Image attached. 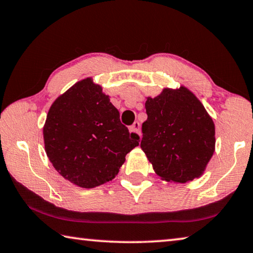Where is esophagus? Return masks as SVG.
<instances>
[{"instance_id":"1","label":"esophagus","mask_w":253,"mask_h":253,"mask_svg":"<svg viewBox=\"0 0 253 253\" xmlns=\"http://www.w3.org/2000/svg\"><path fill=\"white\" fill-rule=\"evenodd\" d=\"M129 129L131 131H136V133H139V129H141V124H139V122H135L133 125L129 127Z\"/></svg>"}]
</instances>
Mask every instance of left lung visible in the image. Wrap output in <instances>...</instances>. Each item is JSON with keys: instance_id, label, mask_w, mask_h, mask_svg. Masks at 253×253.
<instances>
[{"instance_id": "obj_1", "label": "left lung", "mask_w": 253, "mask_h": 253, "mask_svg": "<svg viewBox=\"0 0 253 253\" xmlns=\"http://www.w3.org/2000/svg\"><path fill=\"white\" fill-rule=\"evenodd\" d=\"M141 147L167 181L184 183L203 174L215 150V126L202 102L181 86L145 102Z\"/></svg>"}]
</instances>
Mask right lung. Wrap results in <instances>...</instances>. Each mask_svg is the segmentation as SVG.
Returning a JSON list of instances; mask_svg holds the SVG:
<instances>
[{"mask_svg": "<svg viewBox=\"0 0 253 253\" xmlns=\"http://www.w3.org/2000/svg\"><path fill=\"white\" fill-rule=\"evenodd\" d=\"M48 159L64 178L94 188L117 175L139 136L120 123L119 111L87 78L55 100L43 126Z\"/></svg>", "mask_w": 253, "mask_h": 253, "instance_id": "right-lung-1", "label": "right lung"}]
</instances>
